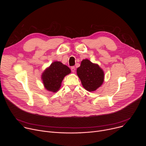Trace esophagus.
<instances>
[{
    "mask_svg": "<svg viewBox=\"0 0 146 146\" xmlns=\"http://www.w3.org/2000/svg\"><path fill=\"white\" fill-rule=\"evenodd\" d=\"M71 70H72V72L73 73H74V72H75V70H76V68H75L74 66H72V67L71 68Z\"/></svg>",
    "mask_w": 146,
    "mask_h": 146,
    "instance_id": "1",
    "label": "esophagus"
}]
</instances>
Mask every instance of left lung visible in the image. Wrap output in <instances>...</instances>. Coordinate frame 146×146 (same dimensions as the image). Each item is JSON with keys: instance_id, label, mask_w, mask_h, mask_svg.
<instances>
[{"instance_id": "8db88e82", "label": "left lung", "mask_w": 146, "mask_h": 146, "mask_svg": "<svg viewBox=\"0 0 146 146\" xmlns=\"http://www.w3.org/2000/svg\"><path fill=\"white\" fill-rule=\"evenodd\" d=\"M77 74L82 87L89 92L96 91L103 84L105 79L103 69L88 59L81 61L80 66L77 69Z\"/></svg>"}]
</instances>
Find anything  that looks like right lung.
<instances>
[{"label":"right lung","instance_id":"obj_1","mask_svg":"<svg viewBox=\"0 0 146 146\" xmlns=\"http://www.w3.org/2000/svg\"><path fill=\"white\" fill-rule=\"evenodd\" d=\"M70 73V68L62 62H52L41 74V80L44 88L50 92H56L60 89L64 77Z\"/></svg>","mask_w":146,"mask_h":146}]
</instances>
